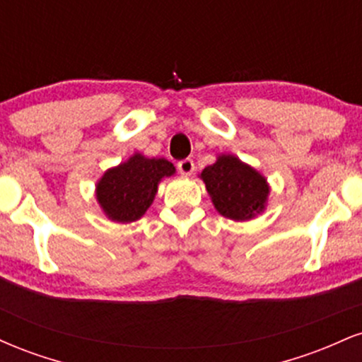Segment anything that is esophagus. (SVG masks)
I'll use <instances>...</instances> for the list:
<instances>
[{
    "label": "esophagus",
    "instance_id": "1",
    "mask_svg": "<svg viewBox=\"0 0 362 362\" xmlns=\"http://www.w3.org/2000/svg\"><path fill=\"white\" fill-rule=\"evenodd\" d=\"M177 170L182 173V175H190V173H194L195 165H194V161L190 160V158H185V160L178 161Z\"/></svg>",
    "mask_w": 362,
    "mask_h": 362
}]
</instances>
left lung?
<instances>
[{
	"label": "left lung",
	"mask_w": 362,
	"mask_h": 362,
	"mask_svg": "<svg viewBox=\"0 0 362 362\" xmlns=\"http://www.w3.org/2000/svg\"><path fill=\"white\" fill-rule=\"evenodd\" d=\"M201 178L213 197L214 207L224 218L243 221L264 209L269 194L267 182L238 158L219 156L214 165L202 170Z\"/></svg>",
	"instance_id": "obj_1"
}]
</instances>
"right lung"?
Masks as SVG:
<instances>
[{
	"mask_svg": "<svg viewBox=\"0 0 362 362\" xmlns=\"http://www.w3.org/2000/svg\"><path fill=\"white\" fill-rule=\"evenodd\" d=\"M173 173L175 167L163 158L134 155L102 177L97 185V199L105 214L114 221H136L151 206L158 182Z\"/></svg>",
	"mask_w": 362,
	"mask_h": 362,
	"instance_id": "add662e5",
	"label": "right lung"
}]
</instances>
